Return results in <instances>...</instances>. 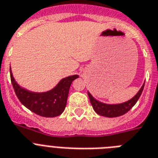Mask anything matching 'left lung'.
<instances>
[{
    "mask_svg": "<svg viewBox=\"0 0 158 158\" xmlns=\"http://www.w3.org/2000/svg\"><path fill=\"white\" fill-rule=\"evenodd\" d=\"M144 87V83H143V85L141 86L138 92L132 99H130L128 101L124 102V103H120V104H104V103L99 102L97 99H95L91 95L89 91H87V94H88V97L90 99L92 108L96 113L100 115V116H106V117H117V116H120L127 113L136 104V103L140 98V95L142 93Z\"/></svg>",
    "mask_w": 158,
    "mask_h": 158,
    "instance_id": "left-lung-1",
    "label": "left lung"
}]
</instances>
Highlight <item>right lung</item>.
Listing matches in <instances>:
<instances>
[{
  "label": "right lung",
  "mask_w": 158,
  "mask_h": 158,
  "mask_svg": "<svg viewBox=\"0 0 158 158\" xmlns=\"http://www.w3.org/2000/svg\"><path fill=\"white\" fill-rule=\"evenodd\" d=\"M10 78L16 95L26 108L38 116L55 117L60 116L64 111L71 83L79 78V75L63 78L54 88L44 92H34L19 86L14 79L11 68Z\"/></svg>",
  "instance_id": "right-lung-1"
}]
</instances>
